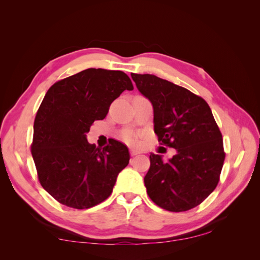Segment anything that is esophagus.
<instances>
[{
  "instance_id": "34e87169",
  "label": "esophagus",
  "mask_w": 260,
  "mask_h": 260,
  "mask_svg": "<svg viewBox=\"0 0 260 260\" xmlns=\"http://www.w3.org/2000/svg\"><path fill=\"white\" fill-rule=\"evenodd\" d=\"M142 151L141 150H137V148H131V154L132 155H137V154H141Z\"/></svg>"
}]
</instances>
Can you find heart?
<instances>
[{
  "label": "heart",
  "mask_w": 260,
  "mask_h": 260,
  "mask_svg": "<svg viewBox=\"0 0 260 260\" xmlns=\"http://www.w3.org/2000/svg\"><path fill=\"white\" fill-rule=\"evenodd\" d=\"M123 139L127 143H134L135 142V135L132 132H125L123 135Z\"/></svg>",
  "instance_id": "b5f03b06"
}]
</instances>
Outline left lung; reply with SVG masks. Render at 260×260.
<instances>
[{
  "label": "left lung",
  "mask_w": 260,
  "mask_h": 260,
  "mask_svg": "<svg viewBox=\"0 0 260 260\" xmlns=\"http://www.w3.org/2000/svg\"><path fill=\"white\" fill-rule=\"evenodd\" d=\"M131 76L152 103L158 142L176 150L168 162L151 153L144 178L147 194L168 211H187L218 184L224 161L222 135L203 98L154 75Z\"/></svg>",
  "instance_id": "8db88e82"
}]
</instances>
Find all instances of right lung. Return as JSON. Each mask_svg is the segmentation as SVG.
I'll list each match as a JSON object with an SVG mask.
<instances>
[{"label":"right lung","instance_id":"add662e5","mask_svg":"<svg viewBox=\"0 0 260 260\" xmlns=\"http://www.w3.org/2000/svg\"><path fill=\"white\" fill-rule=\"evenodd\" d=\"M133 89L123 71L101 68L82 70L49 88L35 119L31 153L42 187L58 202L88 209L112 194L129 162L128 148L115 140L96 147L87 133L121 92Z\"/></svg>","mask_w":260,"mask_h":260}]
</instances>
